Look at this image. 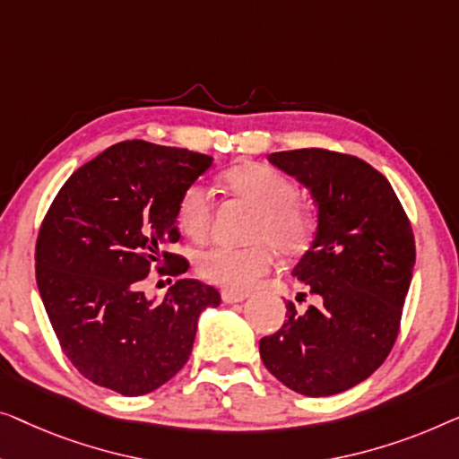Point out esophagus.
<instances>
[{
	"label": "esophagus",
	"instance_id": "1",
	"mask_svg": "<svg viewBox=\"0 0 459 459\" xmlns=\"http://www.w3.org/2000/svg\"><path fill=\"white\" fill-rule=\"evenodd\" d=\"M243 299H247V295H245V293L222 291V301H224V303H238V301H243Z\"/></svg>",
	"mask_w": 459,
	"mask_h": 459
}]
</instances>
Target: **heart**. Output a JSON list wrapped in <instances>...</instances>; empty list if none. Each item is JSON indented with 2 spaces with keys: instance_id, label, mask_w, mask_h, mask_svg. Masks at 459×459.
I'll use <instances>...</instances> for the list:
<instances>
[{
  "instance_id": "obj_1",
  "label": "heart",
  "mask_w": 459,
  "mask_h": 459,
  "mask_svg": "<svg viewBox=\"0 0 459 459\" xmlns=\"http://www.w3.org/2000/svg\"><path fill=\"white\" fill-rule=\"evenodd\" d=\"M222 183L237 197L255 205L249 235L257 241L245 247L210 245L195 255V268L212 285L245 293L274 268L276 249L285 255L301 254L312 241L316 222L312 212L297 202L295 180L273 166H235L222 174ZM177 218L185 235L197 241L204 238L214 218L212 193L199 183L186 186Z\"/></svg>"
}]
</instances>
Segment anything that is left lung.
I'll return each mask as SVG.
<instances>
[{
  "label": "left lung",
  "mask_w": 459,
  "mask_h": 459,
  "mask_svg": "<svg viewBox=\"0 0 459 459\" xmlns=\"http://www.w3.org/2000/svg\"><path fill=\"white\" fill-rule=\"evenodd\" d=\"M270 162L306 185L318 205L312 247L293 268L316 306L260 339L270 374L307 397L366 380L389 356L416 262L410 218L383 174L364 160L320 150L276 152Z\"/></svg>",
  "instance_id": "left-lung-1"
}]
</instances>
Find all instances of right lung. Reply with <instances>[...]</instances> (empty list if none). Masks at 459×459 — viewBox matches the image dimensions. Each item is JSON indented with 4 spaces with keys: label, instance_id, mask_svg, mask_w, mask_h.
Wrapping results in <instances>:
<instances>
[{
    "label": "right lung",
    "instance_id": "add662e5",
    "mask_svg": "<svg viewBox=\"0 0 459 459\" xmlns=\"http://www.w3.org/2000/svg\"><path fill=\"white\" fill-rule=\"evenodd\" d=\"M212 158L122 141L81 166L45 214L35 274L62 351L91 383L137 397L168 383L191 356L199 314L221 293L180 279L160 303L141 291L153 264L180 276L178 202ZM169 268L166 269L165 266Z\"/></svg>",
    "mask_w": 459,
    "mask_h": 459
}]
</instances>
